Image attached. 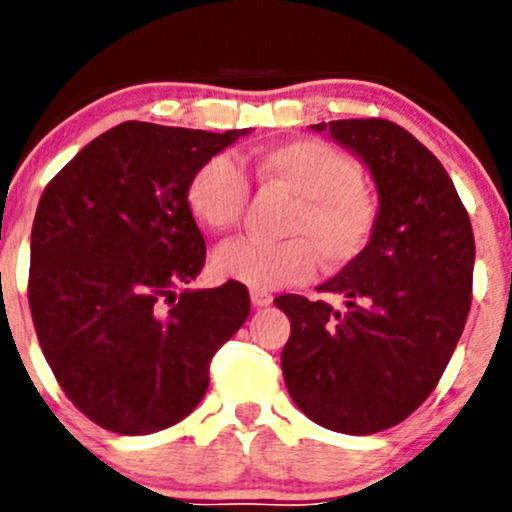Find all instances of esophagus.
I'll list each match as a JSON object with an SVG mask.
<instances>
[{
  "instance_id": "1",
  "label": "esophagus",
  "mask_w": 512,
  "mask_h": 512,
  "mask_svg": "<svg viewBox=\"0 0 512 512\" xmlns=\"http://www.w3.org/2000/svg\"><path fill=\"white\" fill-rule=\"evenodd\" d=\"M273 296L268 291H251V303H254L256 308H266L271 306Z\"/></svg>"
}]
</instances>
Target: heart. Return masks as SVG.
<instances>
[{
  "label": "heart",
  "instance_id": "obj_1",
  "mask_svg": "<svg viewBox=\"0 0 512 512\" xmlns=\"http://www.w3.org/2000/svg\"><path fill=\"white\" fill-rule=\"evenodd\" d=\"M261 184L296 194L283 241L236 239L219 246L214 268L251 291L301 283L316 271L318 256L331 268L348 266L368 249L376 231V206L366 194L361 164L321 139H293L258 151ZM251 184L229 154L206 159L191 174L186 201L211 231L234 229L249 206Z\"/></svg>",
  "mask_w": 512,
  "mask_h": 512
}]
</instances>
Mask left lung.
<instances>
[{
	"mask_svg": "<svg viewBox=\"0 0 512 512\" xmlns=\"http://www.w3.org/2000/svg\"><path fill=\"white\" fill-rule=\"evenodd\" d=\"M361 156L378 189L368 249L318 291L346 308L286 293L281 351L293 403L318 426L371 435L406 421L433 393L455 351L473 293L468 211L438 159L386 119L313 124Z\"/></svg>",
	"mask_w": 512,
	"mask_h": 512,
	"instance_id": "1",
	"label": "left lung"
}]
</instances>
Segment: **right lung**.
Segmentation results:
<instances>
[{"instance_id": "1", "label": "right lung", "mask_w": 512, "mask_h": 512, "mask_svg": "<svg viewBox=\"0 0 512 512\" xmlns=\"http://www.w3.org/2000/svg\"><path fill=\"white\" fill-rule=\"evenodd\" d=\"M241 134L124 121L39 199L32 321L62 391L96 426L146 435L189 416L214 353L249 318L239 281L179 293L206 261L186 186Z\"/></svg>"}]
</instances>
